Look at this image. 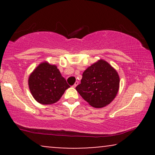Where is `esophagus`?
Masks as SVG:
<instances>
[{"label": "esophagus", "instance_id": "1", "mask_svg": "<svg viewBox=\"0 0 155 155\" xmlns=\"http://www.w3.org/2000/svg\"><path fill=\"white\" fill-rule=\"evenodd\" d=\"M78 84H79V82H78V81H76L75 84H74V86H73V87H76L77 86V85H78Z\"/></svg>", "mask_w": 155, "mask_h": 155}]
</instances>
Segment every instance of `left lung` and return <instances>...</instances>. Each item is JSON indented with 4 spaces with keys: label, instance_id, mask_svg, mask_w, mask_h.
<instances>
[{
    "label": "left lung",
    "instance_id": "obj_1",
    "mask_svg": "<svg viewBox=\"0 0 155 155\" xmlns=\"http://www.w3.org/2000/svg\"><path fill=\"white\" fill-rule=\"evenodd\" d=\"M120 77L114 68L101 60L84 71L76 90L84 100L95 108L107 106L116 97Z\"/></svg>",
    "mask_w": 155,
    "mask_h": 155
}]
</instances>
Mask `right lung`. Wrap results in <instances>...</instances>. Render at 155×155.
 I'll return each instance as SVG.
<instances>
[{
  "mask_svg": "<svg viewBox=\"0 0 155 155\" xmlns=\"http://www.w3.org/2000/svg\"><path fill=\"white\" fill-rule=\"evenodd\" d=\"M32 95L41 104H52L60 100L70 87L55 65L42 63L33 71L28 79Z\"/></svg>",
  "mask_w": 155,
  "mask_h": 155,
  "instance_id": "1",
  "label": "right lung"
}]
</instances>
